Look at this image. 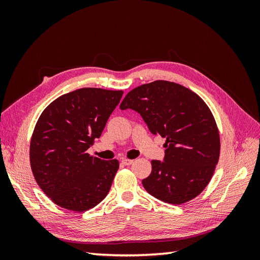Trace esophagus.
<instances>
[{
  "instance_id": "34e87169",
  "label": "esophagus",
  "mask_w": 260,
  "mask_h": 260,
  "mask_svg": "<svg viewBox=\"0 0 260 260\" xmlns=\"http://www.w3.org/2000/svg\"><path fill=\"white\" fill-rule=\"evenodd\" d=\"M121 162H122L123 165H125V166H129V165H131V164L133 162V160H132V159H127V158H124V159H122V160H121Z\"/></svg>"
}]
</instances>
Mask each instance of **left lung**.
<instances>
[{"mask_svg":"<svg viewBox=\"0 0 260 260\" xmlns=\"http://www.w3.org/2000/svg\"><path fill=\"white\" fill-rule=\"evenodd\" d=\"M141 115L153 135L166 139L164 161L152 160L142 180L145 190L180 205L196 198L214 175L220 154L219 131L210 109L198 94L175 82L157 80L131 90L120 109Z\"/></svg>","mask_w":260,"mask_h":260,"instance_id":"left-lung-1","label":"left lung"}]
</instances>
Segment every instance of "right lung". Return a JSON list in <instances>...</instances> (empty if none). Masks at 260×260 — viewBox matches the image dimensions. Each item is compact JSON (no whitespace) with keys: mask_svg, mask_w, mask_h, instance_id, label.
Masks as SVG:
<instances>
[{"mask_svg":"<svg viewBox=\"0 0 260 260\" xmlns=\"http://www.w3.org/2000/svg\"><path fill=\"white\" fill-rule=\"evenodd\" d=\"M122 91L83 88L46 107L30 142V165L38 185L56 205L85 211L103 201L119 168L86 151L101 137Z\"/></svg>","mask_w":260,"mask_h":260,"instance_id":"obj_1","label":"right lung"}]
</instances>
